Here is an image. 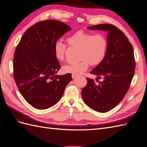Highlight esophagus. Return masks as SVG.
<instances>
[{
    "instance_id": "34e87169",
    "label": "esophagus",
    "mask_w": 147,
    "mask_h": 147,
    "mask_svg": "<svg viewBox=\"0 0 147 147\" xmlns=\"http://www.w3.org/2000/svg\"><path fill=\"white\" fill-rule=\"evenodd\" d=\"M77 77V75H75V74H72V78H75V77Z\"/></svg>"
}]
</instances>
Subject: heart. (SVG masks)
<instances>
[{
  "instance_id": "1",
  "label": "heart",
  "mask_w": 147,
  "mask_h": 147,
  "mask_svg": "<svg viewBox=\"0 0 147 147\" xmlns=\"http://www.w3.org/2000/svg\"><path fill=\"white\" fill-rule=\"evenodd\" d=\"M66 41L71 47L80 49L78 63L65 65L63 70L65 73L75 75L83 74L87 70L90 63L91 65H97L103 61L108 50V40L104 35L91 33L83 30H78L69 35ZM67 45L61 40L56 41L53 47V51L56 58L63 61L65 58Z\"/></svg>"
}]
</instances>
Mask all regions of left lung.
Segmentation results:
<instances>
[{"label":"left lung","mask_w":147,"mask_h":147,"mask_svg":"<svg viewBox=\"0 0 147 147\" xmlns=\"http://www.w3.org/2000/svg\"><path fill=\"white\" fill-rule=\"evenodd\" d=\"M87 28L108 32V50L104 60L90 72L103 80L96 84L93 79L86 78L88 83L82 95L90 108L107 112L122 100L129 88L136 67L134 50L126 35L112 24H100Z\"/></svg>","instance_id":"1"}]
</instances>
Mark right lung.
Instances as JSON below:
<instances>
[{
    "label": "right lung",
    "instance_id": "1",
    "mask_svg": "<svg viewBox=\"0 0 147 147\" xmlns=\"http://www.w3.org/2000/svg\"><path fill=\"white\" fill-rule=\"evenodd\" d=\"M71 28L46 20L31 26L22 36L13 58V77L24 99L44 110L55 105L72 80L71 74L57 75L61 65L53 51L55 43Z\"/></svg>",
    "mask_w": 147,
    "mask_h": 147
}]
</instances>
